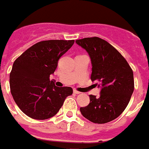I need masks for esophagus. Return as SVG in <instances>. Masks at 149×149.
Wrapping results in <instances>:
<instances>
[{"mask_svg":"<svg viewBox=\"0 0 149 149\" xmlns=\"http://www.w3.org/2000/svg\"><path fill=\"white\" fill-rule=\"evenodd\" d=\"M73 92H74V94H81V92L78 91H77V90H75V89L74 90Z\"/></svg>","mask_w":149,"mask_h":149,"instance_id":"34e87169","label":"esophagus"}]
</instances>
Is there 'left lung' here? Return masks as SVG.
I'll return each mask as SVG.
<instances>
[{
  "mask_svg": "<svg viewBox=\"0 0 149 149\" xmlns=\"http://www.w3.org/2000/svg\"><path fill=\"white\" fill-rule=\"evenodd\" d=\"M76 43L89 54L91 78L102 87L100 97L91 94L90 104L80 111L92 123H109L120 116L130 102L134 91L133 72L125 58L104 39L84 38L76 40Z\"/></svg>",
  "mask_w": 149,
  "mask_h": 149,
  "instance_id": "left-lung-1",
  "label": "left lung"
}]
</instances>
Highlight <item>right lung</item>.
<instances>
[{
  "mask_svg": "<svg viewBox=\"0 0 149 149\" xmlns=\"http://www.w3.org/2000/svg\"><path fill=\"white\" fill-rule=\"evenodd\" d=\"M74 40H45L34 44L13 62L10 88L14 101L23 113L34 120H43L57 113L73 90L58 88L50 74L58 61Z\"/></svg>",
  "mask_w": 149,
  "mask_h": 149,
  "instance_id": "obj_1",
  "label": "right lung"
}]
</instances>
